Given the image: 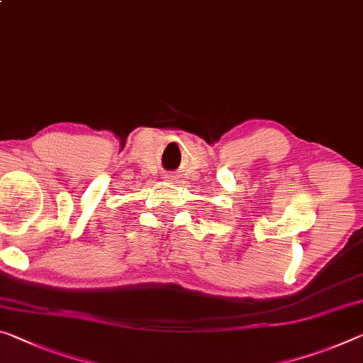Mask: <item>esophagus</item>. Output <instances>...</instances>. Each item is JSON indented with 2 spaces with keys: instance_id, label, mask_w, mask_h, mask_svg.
<instances>
[{
  "instance_id": "obj_1",
  "label": "esophagus",
  "mask_w": 363,
  "mask_h": 363,
  "mask_svg": "<svg viewBox=\"0 0 363 363\" xmlns=\"http://www.w3.org/2000/svg\"><path fill=\"white\" fill-rule=\"evenodd\" d=\"M168 179H169V181H174V179H176V176H169Z\"/></svg>"
}]
</instances>
